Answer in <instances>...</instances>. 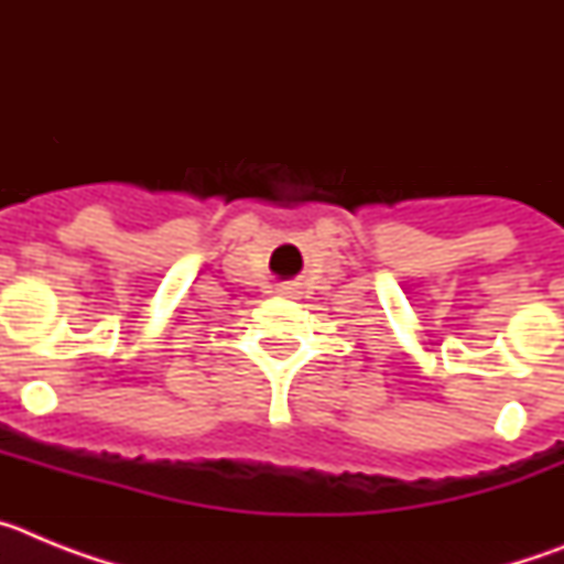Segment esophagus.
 <instances>
[{"label": "esophagus", "mask_w": 564, "mask_h": 564, "mask_svg": "<svg viewBox=\"0 0 564 564\" xmlns=\"http://www.w3.org/2000/svg\"><path fill=\"white\" fill-rule=\"evenodd\" d=\"M279 293H282V296H293V293H296V288H293V285H279Z\"/></svg>", "instance_id": "obj_1"}]
</instances>
